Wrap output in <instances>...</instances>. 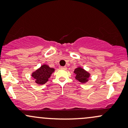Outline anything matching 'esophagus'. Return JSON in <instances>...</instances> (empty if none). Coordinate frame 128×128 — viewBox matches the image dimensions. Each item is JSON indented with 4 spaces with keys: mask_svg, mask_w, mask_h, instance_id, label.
Here are the masks:
<instances>
[{
    "mask_svg": "<svg viewBox=\"0 0 128 128\" xmlns=\"http://www.w3.org/2000/svg\"><path fill=\"white\" fill-rule=\"evenodd\" d=\"M61 69H62V70H66V69H67V67H66V66H64V67H61Z\"/></svg>",
    "mask_w": 128,
    "mask_h": 128,
    "instance_id": "obj_1",
    "label": "esophagus"
}]
</instances>
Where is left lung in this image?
Listing matches in <instances>:
<instances>
[{
	"instance_id": "left-lung-1",
	"label": "left lung",
	"mask_w": 128,
	"mask_h": 128,
	"mask_svg": "<svg viewBox=\"0 0 128 128\" xmlns=\"http://www.w3.org/2000/svg\"><path fill=\"white\" fill-rule=\"evenodd\" d=\"M74 73L76 74L75 79L76 80H79L80 82L85 84L88 81L90 74L82 67H78L74 69Z\"/></svg>"
}]
</instances>
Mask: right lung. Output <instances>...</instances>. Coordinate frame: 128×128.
I'll return each instance as SVG.
<instances>
[{
  "label": "right lung",
  "mask_w": 128,
  "mask_h": 128,
  "mask_svg": "<svg viewBox=\"0 0 128 128\" xmlns=\"http://www.w3.org/2000/svg\"><path fill=\"white\" fill-rule=\"evenodd\" d=\"M55 69L51 68L46 64H43L37 70L32 73V76L36 80V82L39 85H43L49 80Z\"/></svg>",
  "instance_id": "obj_1"
}]
</instances>
